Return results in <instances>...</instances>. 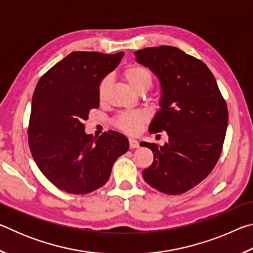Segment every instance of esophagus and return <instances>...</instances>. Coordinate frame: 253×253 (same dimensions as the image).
<instances>
[{
    "mask_svg": "<svg viewBox=\"0 0 253 253\" xmlns=\"http://www.w3.org/2000/svg\"><path fill=\"white\" fill-rule=\"evenodd\" d=\"M128 142H129V147L130 148H138L139 147V143L134 138H129V139H128Z\"/></svg>",
    "mask_w": 253,
    "mask_h": 253,
    "instance_id": "1",
    "label": "esophagus"
}]
</instances>
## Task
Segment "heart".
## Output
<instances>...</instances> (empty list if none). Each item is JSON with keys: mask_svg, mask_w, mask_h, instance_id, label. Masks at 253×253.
<instances>
[{"mask_svg": "<svg viewBox=\"0 0 253 253\" xmlns=\"http://www.w3.org/2000/svg\"><path fill=\"white\" fill-rule=\"evenodd\" d=\"M123 79L130 85L132 90H135L138 93H144L147 91L153 84V75L147 68L139 65H129L127 66L122 72ZM109 83L108 80L101 81L99 85V90H98V95H99L100 101H104L106 99L107 91H108ZM148 119L147 114L142 110H135V111H127V113H123L118 115L115 119V126L118 129L127 132V134H136L138 132L140 127L144 123H146Z\"/></svg>", "mask_w": 253, "mask_h": 253, "instance_id": "b5f03b06", "label": "heart"}]
</instances>
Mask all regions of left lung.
<instances>
[{"label":"left lung","instance_id":"8db88e82","mask_svg":"<svg viewBox=\"0 0 253 253\" xmlns=\"http://www.w3.org/2000/svg\"><path fill=\"white\" fill-rule=\"evenodd\" d=\"M135 55L158 77L162 87L161 109L149 132L165 130L169 135L164 146L140 143L154 155L143 177L165 194L185 193L202 182L219 161L228 107L213 74L201 60L169 45L145 48Z\"/></svg>","mask_w":253,"mask_h":253}]
</instances>
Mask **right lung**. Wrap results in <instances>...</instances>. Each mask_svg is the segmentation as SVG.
<instances>
[{"mask_svg": "<svg viewBox=\"0 0 253 253\" xmlns=\"http://www.w3.org/2000/svg\"><path fill=\"white\" fill-rule=\"evenodd\" d=\"M123 57L124 52L75 51L46 71L33 92L30 151L42 174L70 194L104 186L115 161L129 148L123 134L109 130L95 139L84 124L99 107L100 81Z\"/></svg>", "mask_w": 253, "mask_h": 253, "instance_id": "obj_1", "label": "right lung"}]
</instances>
